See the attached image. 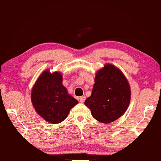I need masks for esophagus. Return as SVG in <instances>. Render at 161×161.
Here are the masks:
<instances>
[{
	"mask_svg": "<svg viewBox=\"0 0 161 161\" xmlns=\"http://www.w3.org/2000/svg\"><path fill=\"white\" fill-rule=\"evenodd\" d=\"M85 99H86V97L85 96H82L79 98V100H80V103H84V101H85Z\"/></svg>",
	"mask_w": 161,
	"mask_h": 161,
	"instance_id": "esophagus-1",
	"label": "esophagus"
}]
</instances>
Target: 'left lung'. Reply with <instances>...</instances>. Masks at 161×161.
Here are the masks:
<instances>
[{"mask_svg":"<svg viewBox=\"0 0 161 161\" xmlns=\"http://www.w3.org/2000/svg\"><path fill=\"white\" fill-rule=\"evenodd\" d=\"M94 82L91 96L85 104L95 119L109 124L122 116L129 107V82L122 71L109 64L97 72Z\"/></svg>","mask_w":161,"mask_h":161,"instance_id":"8db88e82","label":"left lung"}]
</instances>
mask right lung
Listing matches in <instances>:
<instances>
[{
	"label": "right lung",
	"instance_id": "right-lung-1",
	"mask_svg": "<svg viewBox=\"0 0 161 161\" xmlns=\"http://www.w3.org/2000/svg\"><path fill=\"white\" fill-rule=\"evenodd\" d=\"M31 101L37 113L51 124L64 120L70 110L78 103L62 85L61 74H51L48 71H44L36 81L32 90Z\"/></svg>",
	"mask_w": 161,
	"mask_h": 161
}]
</instances>
